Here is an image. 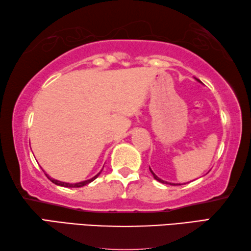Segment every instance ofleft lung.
<instances>
[{
	"instance_id": "left-lung-1",
	"label": "left lung",
	"mask_w": 251,
	"mask_h": 251,
	"mask_svg": "<svg viewBox=\"0 0 251 251\" xmlns=\"http://www.w3.org/2000/svg\"><path fill=\"white\" fill-rule=\"evenodd\" d=\"M196 79H197V78H196ZM199 82H201L199 79H197ZM201 83H202V82H201ZM150 169V168H149ZM150 172H151V173H152V175H153V177H154V179H156V180H158V181H160V183H162V184H169V185H180V184H173V183H169V181H165V180H163V179H161V178H159L158 177V176H156L154 173H153V172H152V170L150 169Z\"/></svg>"
}]
</instances>
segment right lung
Instances as JSON below:
<instances>
[{"mask_svg":"<svg viewBox=\"0 0 251 251\" xmlns=\"http://www.w3.org/2000/svg\"><path fill=\"white\" fill-rule=\"evenodd\" d=\"M102 172V171H101ZM101 172H99V173H98L96 176H93L92 178H90V179H88V180H83V181H80V183H75V184H70V183H65V181H60V180H56V179H53V178H51L50 176H48V174H46L47 175V177L50 179L52 183H54L55 185H58V186H63V187H71V188H78V187H82V186H85V185H87V184H89V183H91V181H93L95 180L98 176L100 175V173Z\"/></svg>","mask_w":251,"mask_h":251,"instance_id":"1","label":"right lung"}]
</instances>
